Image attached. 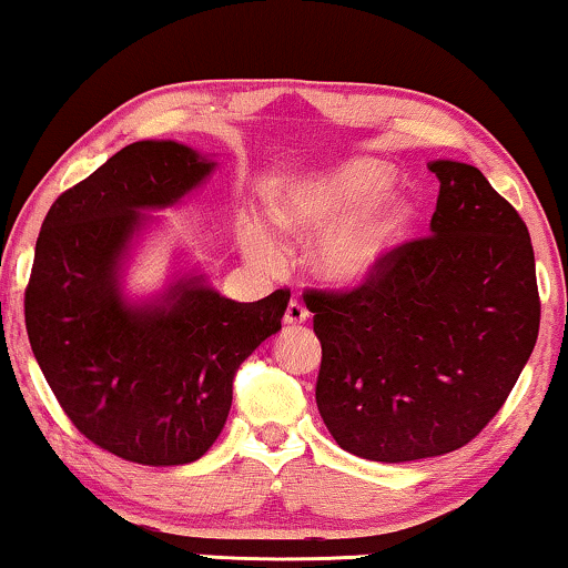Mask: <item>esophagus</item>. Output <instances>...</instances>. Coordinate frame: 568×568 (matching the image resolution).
Masks as SVG:
<instances>
[{
  "instance_id": "esophagus-1",
  "label": "esophagus",
  "mask_w": 568,
  "mask_h": 568,
  "mask_svg": "<svg viewBox=\"0 0 568 568\" xmlns=\"http://www.w3.org/2000/svg\"><path fill=\"white\" fill-rule=\"evenodd\" d=\"M307 321V311L303 303H297V300H292L290 305H286V313H284V324L286 326H303Z\"/></svg>"
}]
</instances>
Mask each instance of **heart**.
<instances>
[{
    "label": "heart",
    "mask_w": 568,
    "mask_h": 568,
    "mask_svg": "<svg viewBox=\"0 0 568 568\" xmlns=\"http://www.w3.org/2000/svg\"><path fill=\"white\" fill-rule=\"evenodd\" d=\"M392 171L379 160L355 158L307 173L278 189L273 221L297 240L316 242L311 265L321 282L337 290L368 284L400 247L416 219V207L403 194L389 192ZM244 252L255 265L276 268L282 250L268 231L252 226Z\"/></svg>",
    "instance_id": "1"
}]
</instances>
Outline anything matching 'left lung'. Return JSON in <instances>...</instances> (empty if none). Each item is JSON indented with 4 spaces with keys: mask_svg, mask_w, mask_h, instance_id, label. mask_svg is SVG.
<instances>
[{
    "mask_svg": "<svg viewBox=\"0 0 568 568\" xmlns=\"http://www.w3.org/2000/svg\"><path fill=\"white\" fill-rule=\"evenodd\" d=\"M429 234L353 292H307L321 339L316 403L342 450L408 464L489 424L540 332L527 223L479 168L432 160Z\"/></svg>",
    "mask_w": 568,
    "mask_h": 568,
    "instance_id": "left-lung-1",
    "label": "left lung"
}]
</instances>
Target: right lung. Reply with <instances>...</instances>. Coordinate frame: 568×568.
Instances as JSON below:
<instances>
[{
	"label": "right lung",
	"mask_w": 568,
	"mask_h": 568,
	"mask_svg": "<svg viewBox=\"0 0 568 568\" xmlns=\"http://www.w3.org/2000/svg\"><path fill=\"white\" fill-rule=\"evenodd\" d=\"M215 160L144 139L115 152L49 207L26 290L33 358L83 437L144 466L202 458L229 418L234 374L282 328L290 292L223 297L197 271L158 295L123 290L125 261L158 215L215 171Z\"/></svg>",
	"instance_id": "1"
}]
</instances>
